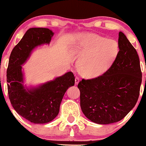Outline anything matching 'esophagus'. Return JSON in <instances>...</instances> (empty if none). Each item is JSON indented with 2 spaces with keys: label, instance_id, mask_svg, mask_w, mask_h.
I'll use <instances>...</instances> for the list:
<instances>
[{
  "label": "esophagus",
  "instance_id": "1",
  "mask_svg": "<svg viewBox=\"0 0 146 146\" xmlns=\"http://www.w3.org/2000/svg\"><path fill=\"white\" fill-rule=\"evenodd\" d=\"M79 82H80V78H79V77H75V84H78L79 83Z\"/></svg>",
  "mask_w": 146,
  "mask_h": 146
}]
</instances>
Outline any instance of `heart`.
<instances>
[{
    "instance_id": "obj_1",
    "label": "heart",
    "mask_w": 146,
    "mask_h": 146,
    "mask_svg": "<svg viewBox=\"0 0 146 146\" xmlns=\"http://www.w3.org/2000/svg\"><path fill=\"white\" fill-rule=\"evenodd\" d=\"M118 50L115 40L90 33L79 35L72 45V52L80 57L78 71L88 78H97L108 71Z\"/></svg>"
}]
</instances>
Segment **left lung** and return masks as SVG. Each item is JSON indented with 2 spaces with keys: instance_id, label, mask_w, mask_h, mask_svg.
<instances>
[{
  "instance_id": "8db88e82",
  "label": "left lung",
  "mask_w": 146,
  "mask_h": 146,
  "mask_svg": "<svg viewBox=\"0 0 146 146\" xmlns=\"http://www.w3.org/2000/svg\"><path fill=\"white\" fill-rule=\"evenodd\" d=\"M118 46L119 51L108 71L98 78L82 79L78 85L83 113L99 124L121 120L139 96L142 73L137 52L121 31Z\"/></svg>"
}]
</instances>
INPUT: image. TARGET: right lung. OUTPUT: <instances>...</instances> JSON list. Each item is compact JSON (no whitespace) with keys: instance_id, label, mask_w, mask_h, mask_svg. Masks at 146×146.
Segmentation results:
<instances>
[{"instance_id":"obj_1","label":"right lung","mask_w":146,"mask_h":146,"mask_svg":"<svg viewBox=\"0 0 146 146\" xmlns=\"http://www.w3.org/2000/svg\"><path fill=\"white\" fill-rule=\"evenodd\" d=\"M54 33L47 28H30L14 46L7 70L8 95L13 108L21 116L33 123L51 121L59 113L60 106L68 87L74 86L72 72L37 87L23 85L22 66L37 46L49 44Z\"/></svg>"}]
</instances>
